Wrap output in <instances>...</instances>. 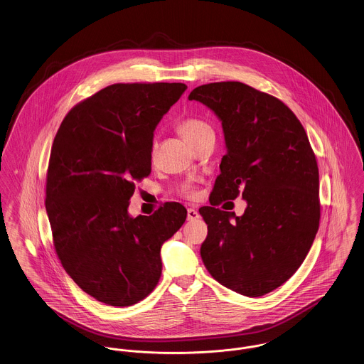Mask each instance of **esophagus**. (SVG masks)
Masks as SVG:
<instances>
[{
  "instance_id": "34e87169",
  "label": "esophagus",
  "mask_w": 364,
  "mask_h": 364,
  "mask_svg": "<svg viewBox=\"0 0 364 364\" xmlns=\"http://www.w3.org/2000/svg\"><path fill=\"white\" fill-rule=\"evenodd\" d=\"M187 218L188 221H193V220H198L199 218V213L195 210V208H188L187 210Z\"/></svg>"
}]
</instances>
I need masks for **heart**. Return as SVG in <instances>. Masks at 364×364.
I'll return each mask as SVG.
<instances>
[{"instance_id":"b5f03b06","label":"heart","mask_w":364,"mask_h":364,"mask_svg":"<svg viewBox=\"0 0 364 364\" xmlns=\"http://www.w3.org/2000/svg\"><path fill=\"white\" fill-rule=\"evenodd\" d=\"M177 129H178L180 135L186 139L187 141H190V143L195 141L196 139L200 138L202 135H205V134H208V132L211 131V128H210L208 122H205L203 120L198 119V117H186V119H183L181 122H178ZM156 146H158L156 140H153V143H151V156H156ZM184 193L187 196H190V198L195 196V192L192 191L191 187H186L184 188Z\"/></svg>"}]
</instances>
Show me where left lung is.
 <instances>
[{"label":"left lung","mask_w":364,"mask_h":364,"mask_svg":"<svg viewBox=\"0 0 364 364\" xmlns=\"http://www.w3.org/2000/svg\"><path fill=\"white\" fill-rule=\"evenodd\" d=\"M221 120L223 156L211 206L199 210L208 224L200 257L221 285L258 297L292 277L319 228V172L307 134L276 97L240 82L196 87L188 95ZM239 194L242 218L215 208Z\"/></svg>","instance_id":"1"}]
</instances>
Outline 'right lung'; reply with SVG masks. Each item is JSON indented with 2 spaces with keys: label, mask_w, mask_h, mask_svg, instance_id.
I'll return each instance as SVG.
<instances>
[{
  "label": "right lung",
  "mask_w": 364,
  "mask_h": 364,
  "mask_svg": "<svg viewBox=\"0 0 364 364\" xmlns=\"http://www.w3.org/2000/svg\"><path fill=\"white\" fill-rule=\"evenodd\" d=\"M184 83H116L70 109L53 141L46 213L58 259L98 301L136 304L156 288L161 247L187 210L168 202L150 217L128 214L129 199L151 172V143Z\"/></svg>",
  "instance_id": "1"
}]
</instances>
